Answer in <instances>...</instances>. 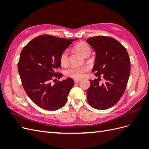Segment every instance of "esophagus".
Segmentation results:
<instances>
[{
    "instance_id": "obj_1",
    "label": "esophagus",
    "mask_w": 149,
    "mask_h": 149,
    "mask_svg": "<svg viewBox=\"0 0 149 149\" xmlns=\"http://www.w3.org/2000/svg\"><path fill=\"white\" fill-rule=\"evenodd\" d=\"M81 81L80 79H74V81L75 83H78L79 81Z\"/></svg>"
}]
</instances>
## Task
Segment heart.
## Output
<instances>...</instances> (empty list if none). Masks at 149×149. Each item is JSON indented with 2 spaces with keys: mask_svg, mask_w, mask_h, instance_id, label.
Returning <instances> with one entry per match:
<instances>
[{
  "mask_svg": "<svg viewBox=\"0 0 149 149\" xmlns=\"http://www.w3.org/2000/svg\"><path fill=\"white\" fill-rule=\"evenodd\" d=\"M74 48L84 56H88L91 52V48L87 44L84 43L76 44L74 46ZM68 54L69 52L68 49H65L61 53L60 61L63 66H67L69 63ZM88 71V67L87 66H73L66 70L65 74L73 79H81L83 77Z\"/></svg>",
  "mask_w": 149,
  "mask_h": 149,
  "instance_id": "obj_1",
  "label": "heart"
}]
</instances>
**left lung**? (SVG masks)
<instances>
[{
  "label": "left lung",
  "mask_w": 149,
  "mask_h": 149,
  "mask_svg": "<svg viewBox=\"0 0 149 149\" xmlns=\"http://www.w3.org/2000/svg\"><path fill=\"white\" fill-rule=\"evenodd\" d=\"M86 42L96 53L93 71L98 78L89 79L88 102L94 109H106L115 105L125 91L130 74L129 56L125 47L114 38L96 36ZM101 77L105 84L99 83Z\"/></svg>",
  "instance_id": "8db88e82"
}]
</instances>
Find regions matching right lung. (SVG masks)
<instances>
[{"label":"right lung","mask_w":149,"mask_h":149,"mask_svg":"<svg viewBox=\"0 0 149 149\" xmlns=\"http://www.w3.org/2000/svg\"><path fill=\"white\" fill-rule=\"evenodd\" d=\"M76 40L42 35L21 52L18 70L22 86L30 100L42 109L55 111L66 104L74 81L71 78L57 80L63 74L56 71L61 66V53Z\"/></svg>","instance_id":"1"}]
</instances>
